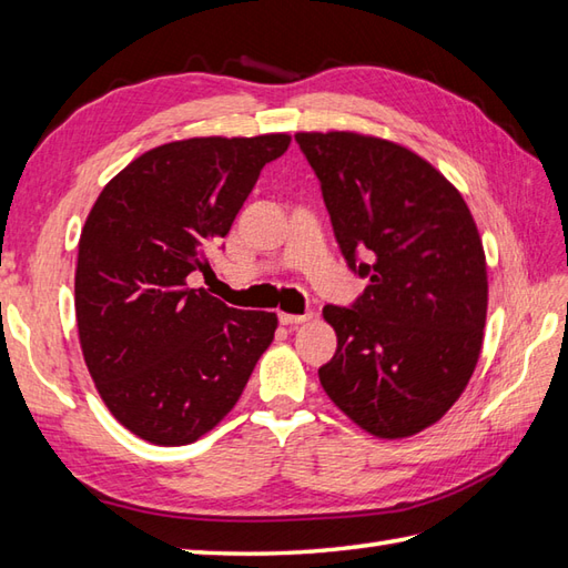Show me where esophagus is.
<instances>
[{"label":"esophagus","mask_w":568,"mask_h":568,"mask_svg":"<svg viewBox=\"0 0 568 568\" xmlns=\"http://www.w3.org/2000/svg\"><path fill=\"white\" fill-rule=\"evenodd\" d=\"M312 317V312H305V315H291V312H281L277 315V320H281V324H285V327H293V324H303Z\"/></svg>","instance_id":"esophagus-1"}]
</instances>
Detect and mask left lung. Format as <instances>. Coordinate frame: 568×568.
Segmentation results:
<instances>
[{
  "label": "left lung",
  "instance_id": "1",
  "mask_svg": "<svg viewBox=\"0 0 568 568\" xmlns=\"http://www.w3.org/2000/svg\"><path fill=\"white\" fill-rule=\"evenodd\" d=\"M295 141L348 268L368 281L352 307H324L336 354L320 383L361 429L409 437L444 417L478 364L488 275L476 222L437 168L393 141L354 131Z\"/></svg>",
  "mask_w": 568,
  "mask_h": 568
}]
</instances>
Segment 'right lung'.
Listing matches in <instances>:
<instances>
[{
	"label": "right lung",
	"mask_w": 568,
	"mask_h": 568,
	"mask_svg": "<svg viewBox=\"0 0 568 568\" xmlns=\"http://www.w3.org/2000/svg\"><path fill=\"white\" fill-rule=\"evenodd\" d=\"M287 146V134L163 143L114 175L90 210L75 271L80 346L104 405L136 437L200 439L271 346L273 312L226 307L187 287V275L210 271L207 251Z\"/></svg>",
	"instance_id": "1"
}]
</instances>
